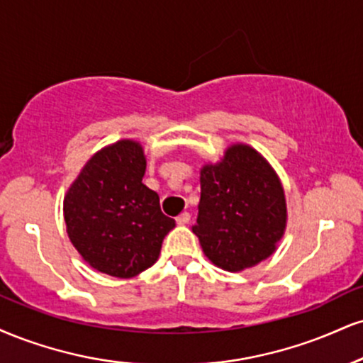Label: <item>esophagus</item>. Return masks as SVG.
I'll use <instances>...</instances> for the list:
<instances>
[{"mask_svg":"<svg viewBox=\"0 0 363 363\" xmlns=\"http://www.w3.org/2000/svg\"><path fill=\"white\" fill-rule=\"evenodd\" d=\"M176 221H177V225L184 226L191 221V215H189V213H181V215L176 218Z\"/></svg>","mask_w":363,"mask_h":363,"instance_id":"1","label":"esophagus"}]
</instances>
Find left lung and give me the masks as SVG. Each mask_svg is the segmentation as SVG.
<instances>
[{
  "mask_svg": "<svg viewBox=\"0 0 363 363\" xmlns=\"http://www.w3.org/2000/svg\"><path fill=\"white\" fill-rule=\"evenodd\" d=\"M201 201L193 226L216 267L240 272L277 250L287 204L277 172L247 143H233L216 164L199 170Z\"/></svg>",
  "mask_w": 363,
  "mask_h": 363,
  "instance_id": "obj_1",
  "label": "left lung"
}]
</instances>
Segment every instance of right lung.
Returning a JSON list of instances; mask_svg holds the SVG:
<instances>
[{"label":"right lung","mask_w":363,"mask_h":363,"mask_svg":"<svg viewBox=\"0 0 363 363\" xmlns=\"http://www.w3.org/2000/svg\"><path fill=\"white\" fill-rule=\"evenodd\" d=\"M142 143L132 138L103 147L87 160L64 198L71 243L98 272L130 279L159 259L165 235L176 226L148 189Z\"/></svg>","instance_id":"right-lung-1"}]
</instances>
